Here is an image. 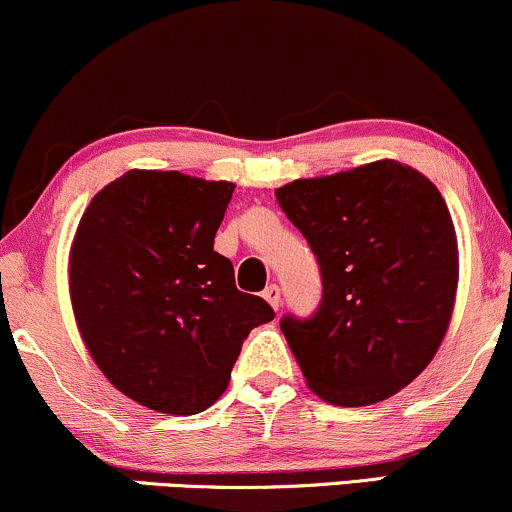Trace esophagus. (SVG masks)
<instances>
[{"instance_id":"1","label":"esophagus","mask_w":512,"mask_h":512,"mask_svg":"<svg viewBox=\"0 0 512 512\" xmlns=\"http://www.w3.org/2000/svg\"><path fill=\"white\" fill-rule=\"evenodd\" d=\"M264 301H267L269 305H272L274 310H279L281 308V289L276 284H272V286H267V289H264Z\"/></svg>"}]
</instances>
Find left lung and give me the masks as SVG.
Segmentation results:
<instances>
[{"label": "left lung", "mask_w": 512, "mask_h": 512, "mask_svg": "<svg viewBox=\"0 0 512 512\" xmlns=\"http://www.w3.org/2000/svg\"><path fill=\"white\" fill-rule=\"evenodd\" d=\"M322 276L310 317L281 332L325 402L366 407L436 356L457 289V240L438 187L397 161L296 180L274 192Z\"/></svg>", "instance_id": "8db88e82"}]
</instances>
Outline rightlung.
<instances>
[{"label":"right lung","instance_id":"right-lung-1","mask_svg":"<svg viewBox=\"0 0 512 512\" xmlns=\"http://www.w3.org/2000/svg\"><path fill=\"white\" fill-rule=\"evenodd\" d=\"M233 190L178 170H129L76 228L69 291L81 337L117 390L161 414L211 407L243 339L274 320L214 250Z\"/></svg>","mask_w":512,"mask_h":512}]
</instances>
